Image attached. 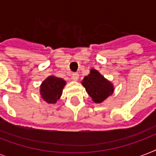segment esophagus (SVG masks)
<instances>
[{
  "instance_id": "1",
  "label": "esophagus",
  "mask_w": 156,
  "mask_h": 156,
  "mask_svg": "<svg viewBox=\"0 0 156 156\" xmlns=\"http://www.w3.org/2000/svg\"><path fill=\"white\" fill-rule=\"evenodd\" d=\"M78 78H79V75H78V73H73L72 74V79L73 81H77L78 79Z\"/></svg>"
}]
</instances>
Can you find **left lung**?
<instances>
[{"instance_id": "8db88e82", "label": "left lung", "mask_w": 156, "mask_h": 156, "mask_svg": "<svg viewBox=\"0 0 156 156\" xmlns=\"http://www.w3.org/2000/svg\"><path fill=\"white\" fill-rule=\"evenodd\" d=\"M82 84L96 104L102 103L109 95H112L114 91L112 83L107 80L95 69H90V73L83 78Z\"/></svg>"}]
</instances>
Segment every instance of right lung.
Here are the masks:
<instances>
[{
    "label": "right lung",
    "instance_id": "obj_1",
    "mask_svg": "<svg viewBox=\"0 0 156 156\" xmlns=\"http://www.w3.org/2000/svg\"><path fill=\"white\" fill-rule=\"evenodd\" d=\"M66 81L55 76H48L40 86V95L48 104H55L60 99Z\"/></svg>",
    "mask_w": 156,
    "mask_h": 156
}]
</instances>
